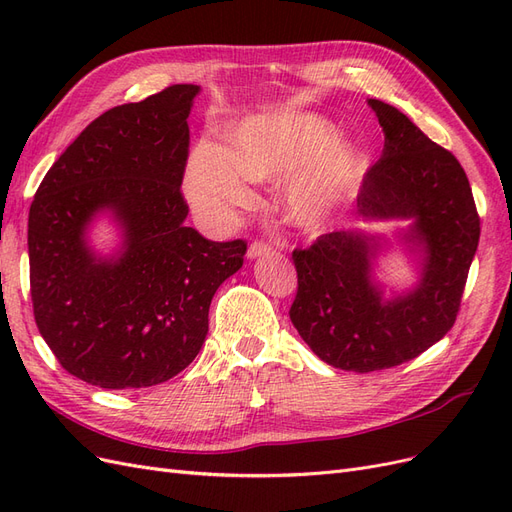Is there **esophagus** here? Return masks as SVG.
Returning <instances> with one entry per match:
<instances>
[{"mask_svg":"<svg viewBox=\"0 0 512 512\" xmlns=\"http://www.w3.org/2000/svg\"><path fill=\"white\" fill-rule=\"evenodd\" d=\"M273 252V245L267 241H252L250 247H247V258H258V256H267Z\"/></svg>","mask_w":512,"mask_h":512,"instance_id":"34e87169","label":"esophagus"}]
</instances>
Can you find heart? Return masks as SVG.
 Wrapping results in <instances>:
<instances>
[{
    "label": "heart",
    "mask_w": 512,
    "mask_h": 512,
    "mask_svg": "<svg viewBox=\"0 0 512 512\" xmlns=\"http://www.w3.org/2000/svg\"><path fill=\"white\" fill-rule=\"evenodd\" d=\"M303 168L290 183L286 203L301 224H322L359 192L367 173L361 149L339 145L329 121L316 115L254 119L230 136L226 149L198 145L190 190L203 203L243 205L245 179H275Z\"/></svg>",
    "instance_id": "obj_1"
}]
</instances>
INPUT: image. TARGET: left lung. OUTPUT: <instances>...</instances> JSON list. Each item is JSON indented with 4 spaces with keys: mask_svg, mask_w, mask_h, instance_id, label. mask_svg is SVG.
I'll return each mask as SVG.
<instances>
[{
    "mask_svg": "<svg viewBox=\"0 0 512 512\" xmlns=\"http://www.w3.org/2000/svg\"><path fill=\"white\" fill-rule=\"evenodd\" d=\"M384 130L356 213L367 220H412L406 241L423 252L418 286L391 301L371 282L380 243L337 230L292 252L299 288L290 320L303 342L337 369H389L416 359L451 331L478 247L480 218L466 170L395 106L369 100Z\"/></svg>",
    "mask_w": 512,
    "mask_h": 512,
    "instance_id": "obj_1",
    "label": "left lung"
}]
</instances>
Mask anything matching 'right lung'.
Instances as JSON below:
<instances>
[{"label": "right lung", "mask_w": 512, "mask_h": 512, "mask_svg": "<svg viewBox=\"0 0 512 512\" xmlns=\"http://www.w3.org/2000/svg\"><path fill=\"white\" fill-rule=\"evenodd\" d=\"M198 85H170L106 111L44 175L29 207V292L44 342L68 374L100 389H145L188 367L215 290L247 243L185 226L188 115ZM124 228L117 259L84 243L98 210Z\"/></svg>", "instance_id": "add662e5"}]
</instances>
